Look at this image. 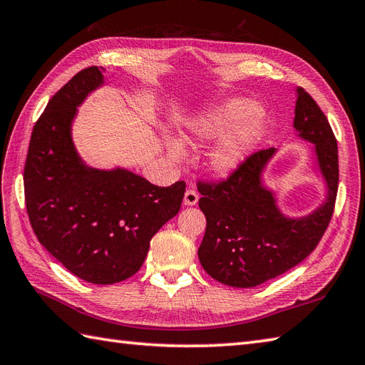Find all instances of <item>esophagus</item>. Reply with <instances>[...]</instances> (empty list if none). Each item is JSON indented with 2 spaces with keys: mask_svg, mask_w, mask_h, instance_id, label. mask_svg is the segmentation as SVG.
I'll list each match as a JSON object with an SVG mask.
<instances>
[{
  "mask_svg": "<svg viewBox=\"0 0 365 365\" xmlns=\"http://www.w3.org/2000/svg\"><path fill=\"white\" fill-rule=\"evenodd\" d=\"M199 200V195L195 190H188L185 192V197H183V204L185 205H196Z\"/></svg>",
  "mask_w": 365,
  "mask_h": 365,
  "instance_id": "1",
  "label": "esophagus"
}]
</instances>
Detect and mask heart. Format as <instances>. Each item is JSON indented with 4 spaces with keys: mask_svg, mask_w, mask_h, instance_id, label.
Instances as JSON below:
<instances>
[{
    "mask_svg": "<svg viewBox=\"0 0 365 365\" xmlns=\"http://www.w3.org/2000/svg\"><path fill=\"white\" fill-rule=\"evenodd\" d=\"M267 130V118L260 108L251 100L232 98L185 127V139L191 145L221 141L208 152L207 166L216 174H229L250 157V153L262 141ZM169 155L182 160L185 147L177 139H169Z\"/></svg>",
    "mask_w": 365,
    "mask_h": 365,
    "instance_id": "b5f03b06",
    "label": "heart"
}]
</instances>
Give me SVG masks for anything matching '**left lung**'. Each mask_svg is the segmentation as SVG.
<instances>
[{
  "label": "left lung",
  "mask_w": 365,
  "mask_h": 365,
  "mask_svg": "<svg viewBox=\"0 0 365 365\" xmlns=\"http://www.w3.org/2000/svg\"><path fill=\"white\" fill-rule=\"evenodd\" d=\"M294 128L315 144L328 185L327 202L306 218H285L271 191L262 187L260 173L274 147L251 153L226 178L197 180L202 195L199 207L207 220L199 260L221 284L247 289L284 274L315 250L329 226L339 188L337 139L327 115L302 88L298 89Z\"/></svg>",
  "instance_id": "obj_1"
}]
</instances>
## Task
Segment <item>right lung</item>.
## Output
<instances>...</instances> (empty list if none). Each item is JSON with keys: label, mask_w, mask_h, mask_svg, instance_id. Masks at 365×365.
Masks as SVG:
<instances>
[{"label": "right lung", "mask_w": 365, "mask_h": 365, "mask_svg": "<svg viewBox=\"0 0 365 365\" xmlns=\"http://www.w3.org/2000/svg\"><path fill=\"white\" fill-rule=\"evenodd\" d=\"M102 83L92 66L50 98L31 135L23 182L41 245L83 281L106 285L141 268L152 237L180 210L187 185L155 187L125 169L81 165L71 125L76 106Z\"/></svg>", "instance_id": "1"}]
</instances>
